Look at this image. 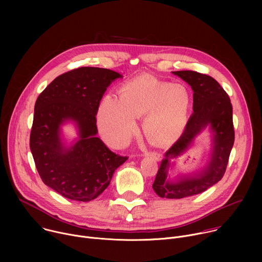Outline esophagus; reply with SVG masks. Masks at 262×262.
<instances>
[{"label": "esophagus", "mask_w": 262, "mask_h": 262, "mask_svg": "<svg viewBox=\"0 0 262 262\" xmlns=\"http://www.w3.org/2000/svg\"><path fill=\"white\" fill-rule=\"evenodd\" d=\"M145 157H151L152 159L159 161L162 159V155L159 151H145L144 152Z\"/></svg>", "instance_id": "1"}]
</instances>
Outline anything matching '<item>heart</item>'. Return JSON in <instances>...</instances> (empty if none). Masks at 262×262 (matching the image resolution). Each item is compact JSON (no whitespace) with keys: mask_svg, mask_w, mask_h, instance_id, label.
<instances>
[{"mask_svg":"<svg viewBox=\"0 0 262 262\" xmlns=\"http://www.w3.org/2000/svg\"><path fill=\"white\" fill-rule=\"evenodd\" d=\"M191 105L189 89L156 77L140 76L127 81L121 96L106 95L97 112V123L105 142L124 146L137 130V117L145 115L144 129L158 143L176 140L184 129Z\"/></svg>","mask_w":262,"mask_h":262,"instance_id":"heart-1","label":"heart"}]
</instances>
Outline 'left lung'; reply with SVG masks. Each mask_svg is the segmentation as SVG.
I'll use <instances>...</instances> for the list:
<instances>
[{
	"mask_svg": "<svg viewBox=\"0 0 262 262\" xmlns=\"http://www.w3.org/2000/svg\"><path fill=\"white\" fill-rule=\"evenodd\" d=\"M173 73L192 87L194 113L186 122L179 139L166 151L152 188L161 198L181 199L203 193L222 179L234 143V126L230 98L213 78L193 70L173 71ZM206 126H210L214 132V149L208 168L194 177H184L177 183L166 181L169 161L184 151Z\"/></svg>",
	"mask_w": 262,
	"mask_h": 262,
	"instance_id": "8db88e82",
	"label": "left lung"
}]
</instances>
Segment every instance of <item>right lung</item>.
I'll return each mask as SVG.
<instances>
[{"instance_id":"add662e5","label":"right lung","mask_w":262,"mask_h":262,"mask_svg":"<svg viewBox=\"0 0 262 262\" xmlns=\"http://www.w3.org/2000/svg\"><path fill=\"white\" fill-rule=\"evenodd\" d=\"M122 76L99 67H80L57 77L34 107L30 149L40 178L65 198L89 202L110 184L115 170L128 158L111 151L96 137L99 102L111 83ZM73 120L80 140L67 149L59 125Z\"/></svg>"}]
</instances>
